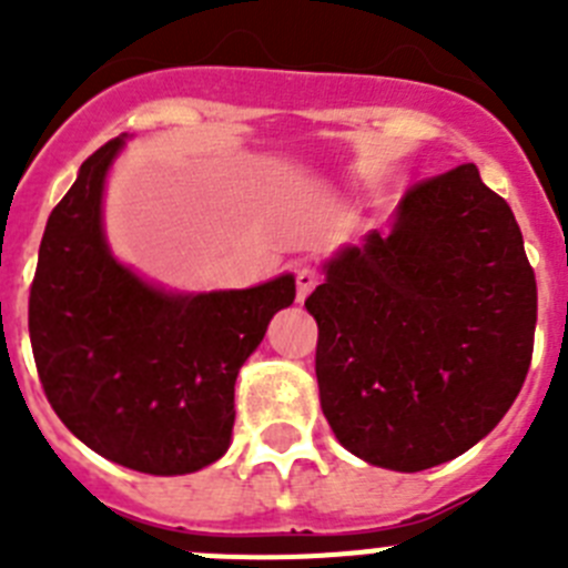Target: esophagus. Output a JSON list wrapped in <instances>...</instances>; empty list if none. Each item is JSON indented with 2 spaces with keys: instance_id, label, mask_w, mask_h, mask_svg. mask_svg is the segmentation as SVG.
<instances>
[{
  "instance_id": "esophagus-1",
  "label": "esophagus",
  "mask_w": 568,
  "mask_h": 568,
  "mask_svg": "<svg viewBox=\"0 0 568 568\" xmlns=\"http://www.w3.org/2000/svg\"><path fill=\"white\" fill-rule=\"evenodd\" d=\"M315 284H318V270H315L313 264H298V270H295V287H298V301L307 298V295L313 293Z\"/></svg>"
}]
</instances>
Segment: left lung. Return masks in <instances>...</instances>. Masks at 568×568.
I'll list each match as a JSON object with an SVG mask.
<instances>
[{"label":"left lung","instance_id":"obj_1","mask_svg":"<svg viewBox=\"0 0 568 568\" xmlns=\"http://www.w3.org/2000/svg\"><path fill=\"white\" fill-rule=\"evenodd\" d=\"M304 307L335 438L366 464L420 471L471 449L515 404L538 284L511 207L458 164L406 190L389 233L329 261Z\"/></svg>","mask_w":568,"mask_h":568}]
</instances>
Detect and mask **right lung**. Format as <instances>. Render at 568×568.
Listing matches in <instances>:
<instances>
[{"label":"right lung","instance_id":"add662e5","mask_svg":"<svg viewBox=\"0 0 568 568\" xmlns=\"http://www.w3.org/2000/svg\"><path fill=\"white\" fill-rule=\"evenodd\" d=\"M99 148L53 207L28 301L33 361L53 413L102 458L144 475H187L222 458L235 378L295 298L293 275L250 290L175 295L110 255Z\"/></svg>","mask_w":568,"mask_h":568}]
</instances>
